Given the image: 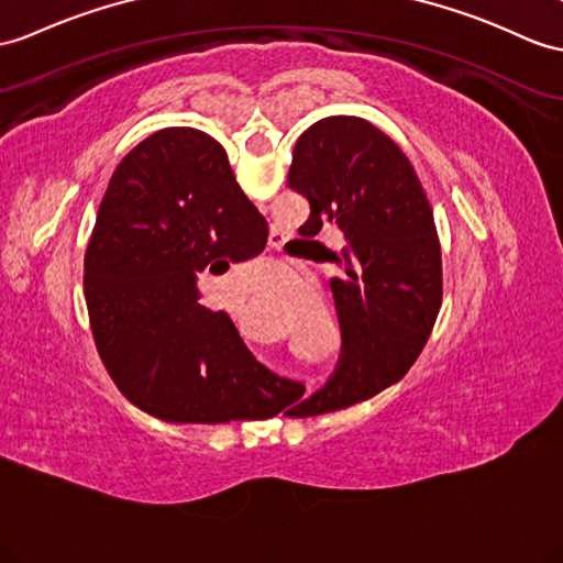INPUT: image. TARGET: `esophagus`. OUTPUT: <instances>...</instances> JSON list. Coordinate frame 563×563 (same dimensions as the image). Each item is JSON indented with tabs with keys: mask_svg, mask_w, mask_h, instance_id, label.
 I'll return each instance as SVG.
<instances>
[{
	"mask_svg": "<svg viewBox=\"0 0 563 563\" xmlns=\"http://www.w3.org/2000/svg\"><path fill=\"white\" fill-rule=\"evenodd\" d=\"M272 245H277V243H272Z\"/></svg>",
	"mask_w": 563,
	"mask_h": 563,
	"instance_id": "esophagus-1",
	"label": "esophagus"
}]
</instances>
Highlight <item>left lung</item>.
<instances>
[{
  "mask_svg": "<svg viewBox=\"0 0 563 563\" xmlns=\"http://www.w3.org/2000/svg\"><path fill=\"white\" fill-rule=\"evenodd\" d=\"M289 186L310 202L308 229L334 222L346 245L329 282L344 353L310 396L291 385L282 408L308 418L396 385L418 361L442 308V251L428 196L387 133L358 117H327L294 145Z\"/></svg>",
  "mask_w": 563,
  "mask_h": 563,
  "instance_id": "8db88e82",
  "label": "left lung"
}]
</instances>
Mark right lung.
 I'll return each instance as SVG.
<instances>
[{
  "label": "right lung",
  "mask_w": 563,
  "mask_h": 563,
  "mask_svg": "<svg viewBox=\"0 0 563 563\" xmlns=\"http://www.w3.org/2000/svg\"><path fill=\"white\" fill-rule=\"evenodd\" d=\"M265 243V217L208 133L162 129L119 162L88 243L84 291L95 346L133 406L176 424L279 413L282 379L196 289V272L212 260L241 263Z\"/></svg>",
  "instance_id": "1"
}]
</instances>
